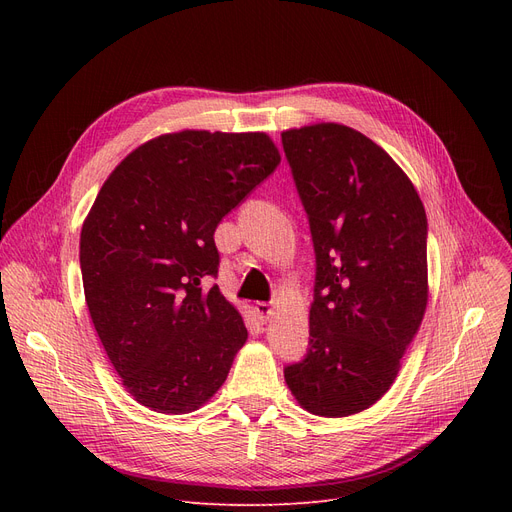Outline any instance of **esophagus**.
I'll return each mask as SVG.
<instances>
[{"mask_svg":"<svg viewBox=\"0 0 512 512\" xmlns=\"http://www.w3.org/2000/svg\"><path fill=\"white\" fill-rule=\"evenodd\" d=\"M255 311H257V315H259L261 321H267V319L272 317L274 307H272L270 303H257V305H255Z\"/></svg>","mask_w":512,"mask_h":512,"instance_id":"1","label":"esophagus"}]
</instances>
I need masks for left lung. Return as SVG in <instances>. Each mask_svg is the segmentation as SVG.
<instances>
[{
	"mask_svg": "<svg viewBox=\"0 0 512 512\" xmlns=\"http://www.w3.org/2000/svg\"><path fill=\"white\" fill-rule=\"evenodd\" d=\"M282 145L317 263L309 351L284 380L305 411L348 417L390 390L421 326L425 209L396 161L351 126L290 128Z\"/></svg>",
	"mask_w": 512,
	"mask_h": 512,
	"instance_id": "obj_1",
	"label": "left lung"
}]
</instances>
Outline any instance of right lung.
Instances as JSON below:
<instances>
[{"label":"right lung","instance_id":"add662e5","mask_svg":"<svg viewBox=\"0 0 512 512\" xmlns=\"http://www.w3.org/2000/svg\"><path fill=\"white\" fill-rule=\"evenodd\" d=\"M280 164L265 132L180 130L128 153L80 230L97 336L143 407L184 415L222 388L247 342L218 286L213 232Z\"/></svg>","mask_w":512,"mask_h":512}]
</instances>
